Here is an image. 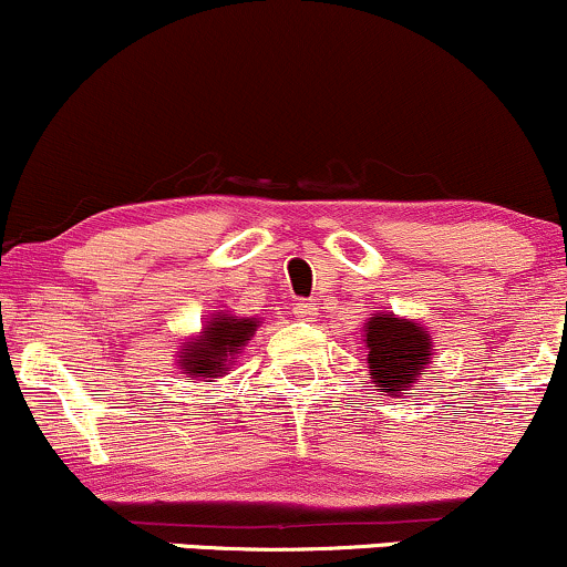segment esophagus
<instances>
[{
	"mask_svg": "<svg viewBox=\"0 0 567 567\" xmlns=\"http://www.w3.org/2000/svg\"><path fill=\"white\" fill-rule=\"evenodd\" d=\"M317 311H319V306L313 301H298L296 303V317L303 319V322H313V319H317Z\"/></svg>",
	"mask_w": 567,
	"mask_h": 567,
	"instance_id": "1",
	"label": "esophagus"
}]
</instances>
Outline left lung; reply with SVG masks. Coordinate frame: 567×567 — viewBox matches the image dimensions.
Here are the masks:
<instances>
[{
	"label": "left lung",
	"instance_id": "8db88e82",
	"mask_svg": "<svg viewBox=\"0 0 567 567\" xmlns=\"http://www.w3.org/2000/svg\"><path fill=\"white\" fill-rule=\"evenodd\" d=\"M364 346L374 391L393 399L422 383L435 353L431 330L393 311H378L367 319Z\"/></svg>",
	"mask_w": 567,
	"mask_h": 567
}]
</instances>
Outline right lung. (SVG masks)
<instances>
[{"label": "right lung", "instance_id": "add662e5", "mask_svg": "<svg viewBox=\"0 0 567 567\" xmlns=\"http://www.w3.org/2000/svg\"><path fill=\"white\" fill-rule=\"evenodd\" d=\"M261 319L235 317L231 311H214L200 332L184 338L176 349V370L203 383H216L231 372L237 357L256 336Z\"/></svg>", "mask_w": 567, "mask_h": 567}]
</instances>
